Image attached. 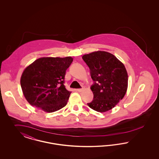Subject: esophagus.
I'll return each instance as SVG.
<instances>
[{
  "mask_svg": "<svg viewBox=\"0 0 159 159\" xmlns=\"http://www.w3.org/2000/svg\"><path fill=\"white\" fill-rule=\"evenodd\" d=\"M77 91H78V92H82V91H83V88H81V89H77Z\"/></svg>",
  "mask_w": 159,
  "mask_h": 159,
  "instance_id": "34e87169",
  "label": "esophagus"
}]
</instances>
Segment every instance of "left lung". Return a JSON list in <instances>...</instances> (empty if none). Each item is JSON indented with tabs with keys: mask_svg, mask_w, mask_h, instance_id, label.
Listing matches in <instances>:
<instances>
[{
	"mask_svg": "<svg viewBox=\"0 0 159 159\" xmlns=\"http://www.w3.org/2000/svg\"><path fill=\"white\" fill-rule=\"evenodd\" d=\"M93 83L91 89L93 98L88 106L98 112H106L124 97L128 88V76L123 64L111 53L105 51L84 55Z\"/></svg>",
	"mask_w": 159,
	"mask_h": 159,
	"instance_id": "obj_1",
	"label": "left lung"
}]
</instances>
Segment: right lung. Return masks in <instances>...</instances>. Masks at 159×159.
<instances>
[{"instance_id": "1", "label": "right lung", "mask_w": 159, "mask_h": 159, "mask_svg": "<svg viewBox=\"0 0 159 159\" xmlns=\"http://www.w3.org/2000/svg\"><path fill=\"white\" fill-rule=\"evenodd\" d=\"M66 58L43 57L34 61L23 71L21 86L31 105L52 113L66 106L71 92L64 83L67 69L73 62Z\"/></svg>"}]
</instances>
